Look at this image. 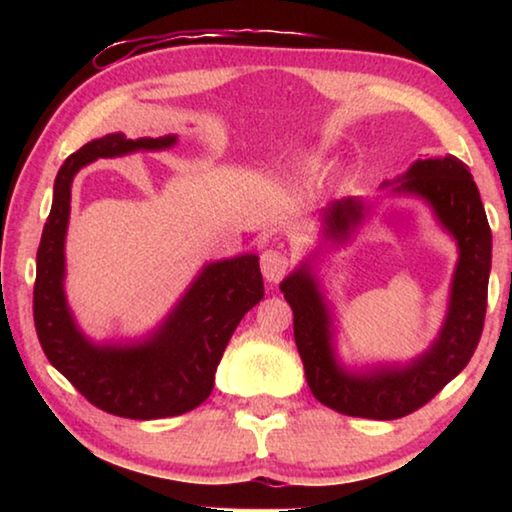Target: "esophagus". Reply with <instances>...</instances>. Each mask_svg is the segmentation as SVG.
<instances>
[{
  "label": "esophagus",
  "mask_w": 512,
  "mask_h": 512,
  "mask_svg": "<svg viewBox=\"0 0 512 512\" xmlns=\"http://www.w3.org/2000/svg\"><path fill=\"white\" fill-rule=\"evenodd\" d=\"M259 266H262V273L266 277V282L277 284L284 280V275L289 273V257L287 253L277 248H268L259 255Z\"/></svg>",
  "instance_id": "1"
}]
</instances>
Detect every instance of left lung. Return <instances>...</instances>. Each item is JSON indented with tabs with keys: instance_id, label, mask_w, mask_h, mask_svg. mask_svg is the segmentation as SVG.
Masks as SVG:
<instances>
[{
	"instance_id": "8db88e82",
	"label": "left lung",
	"mask_w": 512,
	"mask_h": 512,
	"mask_svg": "<svg viewBox=\"0 0 512 512\" xmlns=\"http://www.w3.org/2000/svg\"><path fill=\"white\" fill-rule=\"evenodd\" d=\"M395 192L427 198L461 250L445 327L429 352L406 368L348 375L332 357L329 316L314 277L307 268H300L280 284L293 309V336L305 363L311 393L320 404L352 418L397 420L431 402L470 363L488 307L492 232L479 189L465 164L454 155L418 160L406 171ZM361 216L363 203L359 198H341L329 205L327 232L332 237H343L350 225L361 221Z\"/></svg>"
}]
</instances>
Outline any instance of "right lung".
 I'll return each mask as SVG.
<instances>
[{"mask_svg":"<svg viewBox=\"0 0 512 512\" xmlns=\"http://www.w3.org/2000/svg\"><path fill=\"white\" fill-rule=\"evenodd\" d=\"M176 137L126 140L112 133L69 155L54 183L33 287V323L51 366L97 409L131 420L173 418L210 397L214 370L246 311L264 298L259 259L244 255L205 268L151 341L97 348L85 341L63 293L65 232L76 171L97 158L167 149Z\"/></svg>","mask_w":512,"mask_h":512,"instance_id":"1","label":"right lung"}]
</instances>
